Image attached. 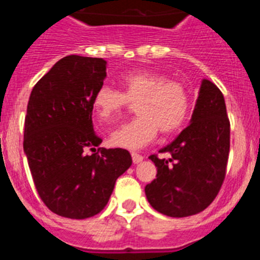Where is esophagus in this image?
<instances>
[{"mask_svg": "<svg viewBox=\"0 0 260 260\" xmlns=\"http://www.w3.org/2000/svg\"><path fill=\"white\" fill-rule=\"evenodd\" d=\"M132 157H133V162H134V164H139V162L143 160V156L139 155V153H135V152L132 153Z\"/></svg>", "mask_w": 260, "mask_h": 260, "instance_id": "esophagus-1", "label": "esophagus"}]
</instances>
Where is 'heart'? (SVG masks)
Listing matches in <instances>:
<instances>
[{"label":"heart","mask_w":260,"mask_h":260,"mask_svg":"<svg viewBox=\"0 0 260 260\" xmlns=\"http://www.w3.org/2000/svg\"><path fill=\"white\" fill-rule=\"evenodd\" d=\"M122 92L109 86L98 88L92 107L104 122L117 118L130 104H137L138 117L112 132L109 141L126 150H141L153 141L158 128L162 134L180 130L190 112L189 91L181 82L161 73L139 70L119 79Z\"/></svg>","instance_id":"b5f03b06"}]
</instances>
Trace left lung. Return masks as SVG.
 <instances>
[{
    "label": "left lung",
    "mask_w": 260,
    "mask_h": 260,
    "mask_svg": "<svg viewBox=\"0 0 260 260\" xmlns=\"http://www.w3.org/2000/svg\"><path fill=\"white\" fill-rule=\"evenodd\" d=\"M229 147L231 123L224 96L216 84L203 79L190 125L158 151L172 157L150 156L157 174L144 189L147 201L157 212L171 217L206 210L225 178Z\"/></svg>",
    "instance_id": "8db88e82"
}]
</instances>
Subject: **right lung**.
Returning a JSON list of instances; mask_svg holds the SVG:
<instances>
[{"label":"right lung","instance_id":"right-lung-1","mask_svg":"<svg viewBox=\"0 0 260 260\" xmlns=\"http://www.w3.org/2000/svg\"><path fill=\"white\" fill-rule=\"evenodd\" d=\"M105 77V59L73 54L56 62L29 96L23 150L41 201L62 217L102 212L132 167L128 151L96 150L102 139L93 132L92 99Z\"/></svg>","mask_w":260,"mask_h":260}]
</instances>
